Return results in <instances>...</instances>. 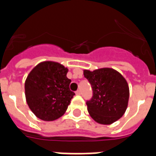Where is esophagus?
I'll return each instance as SVG.
<instances>
[{
	"instance_id": "34e87169",
	"label": "esophagus",
	"mask_w": 156,
	"mask_h": 156,
	"mask_svg": "<svg viewBox=\"0 0 156 156\" xmlns=\"http://www.w3.org/2000/svg\"><path fill=\"white\" fill-rule=\"evenodd\" d=\"M76 95H81V90H77V91H76Z\"/></svg>"
}]
</instances>
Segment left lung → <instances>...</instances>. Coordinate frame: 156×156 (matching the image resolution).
Listing matches in <instances>:
<instances>
[{"label": "left lung", "mask_w": 156, "mask_h": 156, "mask_svg": "<svg viewBox=\"0 0 156 156\" xmlns=\"http://www.w3.org/2000/svg\"><path fill=\"white\" fill-rule=\"evenodd\" d=\"M83 74L91 85L93 96L87 101L91 118L101 125H111L123 116L128 106L129 89L123 76L111 68H101Z\"/></svg>", "instance_id": "obj_1"}]
</instances>
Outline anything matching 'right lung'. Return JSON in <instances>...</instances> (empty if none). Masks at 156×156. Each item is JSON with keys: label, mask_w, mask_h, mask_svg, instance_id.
I'll list each match as a JSON object with an SVG mask.
<instances>
[{"label": "right lung", "mask_w": 156, "mask_h": 156, "mask_svg": "<svg viewBox=\"0 0 156 156\" xmlns=\"http://www.w3.org/2000/svg\"><path fill=\"white\" fill-rule=\"evenodd\" d=\"M68 69L54 61L38 64L25 82L26 100L32 112L45 121L63 116L75 95L69 89Z\"/></svg>", "instance_id": "1"}]
</instances>
